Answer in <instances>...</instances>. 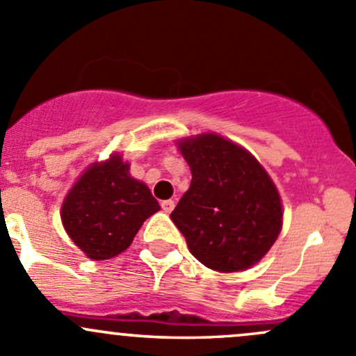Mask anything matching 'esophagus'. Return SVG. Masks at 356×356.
<instances>
[{
	"label": "esophagus",
	"instance_id": "1",
	"mask_svg": "<svg viewBox=\"0 0 356 356\" xmlns=\"http://www.w3.org/2000/svg\"><path fill=\"white\" fill-rule=\"evenodd\" d=\"M161 207H163L164 212L170 214V212L175 209V200H163V202H161Z\"/></svg>",
	"mask_w": 356,
	"mask_h": 356
}]
</instances>
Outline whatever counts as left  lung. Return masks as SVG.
Instances as JSON below:
<instances>
[{
    "mask_svg": "<svg viewBox=\"0 0 356 356\" xmlns=\"http://www.w3.org/2000/svg\"><path fill=\"white\" fill-rule=\"evenodd\" d=\"M192 171L171 219L188 250L218 273L250 269L283 226V204L267 171L247 149L218 134L178 142Z\"/></svg>",
    "mask_w": 356,
    "mask_h": 356,
    "instance_id": "left-lung-1",
    "label": "left lung"
}]
</instances>
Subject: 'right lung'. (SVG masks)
Here are the masks:
<instances>
[{
	"mask_svg": "<svg viewBox=\"0 0 356 356\" xmlns=\"http://www.w3.org/2000/svg\"><path fill=\"white\" fill-rule=\"evenodd\" d=\"M159 209L149 186L131 178L130 164L115 152L80 175L61 205V221L87 257L106 260L127 250Z\"/></svg>",
	"mask_w": 356,
	"mask_h": 356,
	"instance_id": "obj_1",
	"label": "right lung"
}]
</instances>
